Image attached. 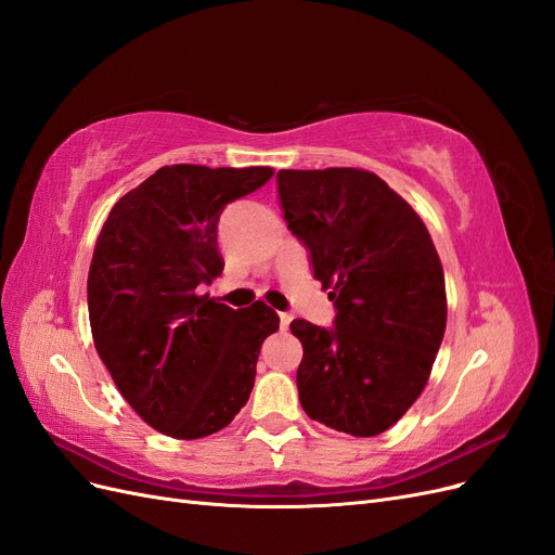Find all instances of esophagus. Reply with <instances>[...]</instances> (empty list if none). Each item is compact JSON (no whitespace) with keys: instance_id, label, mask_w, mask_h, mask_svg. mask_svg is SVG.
<instances>
[{"instance_id":"34e87169","label":"esophagus","mask_w":555,"mask_h":555,"mask_svg":"<svg viewBox=\"0 0 555 555\" xmlns=\"http://www.w3.org/2000/svg\"><path fill=\"white\" fill-rule=\"evenodd\" d=\"M292 319H294V314H292V312H280V328H282V331H287V328H289V324H292Z\"/></svg>"}]
</instances>
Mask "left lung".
<instances>
[{"label":"left lung","instance_id":"left-lung-1","mask_svg":"<svg viewBox=\"0 0 555 555\" xmlns=\"http://www.w3.org/2000/svg\"><path fill=\"white\" fill-rule=\"evenodd\" d=\"M280 208L335 306L333 326L294 319L298 398L354 438L391 428L424 391L447 326L444 271L405 198L363 169L278 171Z\"/></svg>","mask_w":555,"mask_h":555}]
</instances>
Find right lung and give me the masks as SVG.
<instances>
[{"mask_svg":"<svg viewBox=\"0 0 555 555\" xmlns=\"http://www.w3.org/2000/svg\"><path fill=\"white\" fill-rule=\"evenodd\" d=\"M271 176L268 166H162L117 201L96 238L94 347L131 410L169 438L198 440L233 422L280 326L263 300L233 310L201 294L224 268L222 210Z\"/></svg>","mask_w":555,"mask_h":555,"instance_id":"right-lung-1","label":"right lung"}]
</instances>
